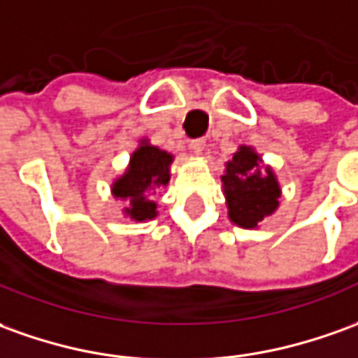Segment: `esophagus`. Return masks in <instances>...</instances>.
I'll return each mask as SVG.
<instances>
[{
  "mask_svg": "<svg viewBox=\"0 0 358 358\" xmlns=\"http://www.w3.org/2000/svg\"><path fill=\"white\" fill-rule=\"evenodd\" d=\"M204 146H206V140L204 138H194V140H191V150H193L194 154H201Z\"/></svg>",
  "mask_w": 358,
  "mask_h": 358,
  "instance_id": "1",
  "label": "esophagus"
}]
</instances>
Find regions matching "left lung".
<instances>
[{"label":"left lung","instance_id":"1","mask_svg":"<svg viewBox=\"0 0 358 358\" xmlns=\"http://www.w3.org/2000/svg\"><path fill=\"white\" fill-rule=\"evenodd\" d=\"M222 183L230 220L241 228H257L259 222L277 210L280 196L277 177L268 167H261V157L251 148L241 146L234 154L226 164Z\"/></svg>","mask_w":358,"mask_h":358}]
</instances>
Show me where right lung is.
Returning <instances> with one entry per match:
<instances>
[{"label": "right lung", "instance_id": "1", "mask_svg": "<svg viewBox=\"0 0 358 358\" xmlns=\"http://www.w3.org/2000/svg\"><path fill=\"white\" fill-rule=\"evenodd\" d=\"M173 155L167 154L159 148L150 146L146 140L140 144L136 152L130 157V165L122 177L113 183L115 199H128L130 206L124 208L132 220H152L157 204L150 201V194L155 189L169 183V165ZM155 194V193H154Z\"/></svg>", "mask_w": 358, "mask_h": 358}]
</instances>
